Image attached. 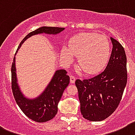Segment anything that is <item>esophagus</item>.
Listing matches in <instances>:
<instances>
[{
	"label": "esophagus",
	"mask_w": 135,
	"mask_h": 135,
	"mask_svg": "<svg viewBox=\"0 0 135 135\" xmlns=\"http://www.w3.org/2000/svg\"><path fill=\"white\" fill-rule=\"evenodd\" d=\"M70 83L71 84H74L75 82V79H76V78H75L73 75H70Z\"/></svg>",
	"instance_id": "obj_1"
}]
</instances>
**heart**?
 Listing matches in <instances>:
<instances>
[{
    "label": "heart",
    "instance_id": "heart-1",
    "mask_svg": "<svg viewBox=\"0 0 135 135\" xmlns=\"http://www.w3.org/2000/svg\"><path fill=\"white\" fill-rule=\"evenodd\" d=\"M110 55V45L107 37L97 33H80L72 38L69 47H62L61 58L66 62L78 57V66L84 73L93 75L105 66Z\"/></svg>",
    "mask_w": 135,
    "mask_h": 135
}]
</instances>
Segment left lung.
<instances>
[{
	"instance_id": "1",
	"label": "left lung",
	"mask_w": 135,
	"mask_h": 135,
	"mask_svg": "<svg viewBox=\"0 0 135 135\" xmlns=\"http://www.w3.org/2000/svg\"><path fill=\"white\" fill-rule=\"evenodd\" d=\"M113 49L103 73L89 79H77L80 110L84 118L101 121L114 112L127 84V58L122 45L110 37Z\"/></svg>"
}]
</instances>
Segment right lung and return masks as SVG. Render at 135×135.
<instances>
[{
	"mask_svg": "<svg viewBox=\"0 0 135 135\" xmlns=\"http://www.w3.org/2000/svg\"><path fill=\"white\" fill-rule=\"evenodd\" d=\"M65 30L63 27H41L28 34L21 41L15 55L11 68L12 89L16 103L29 118L37 123H44L53 119L58 113V105L62 93L70 82V77L65 70H57L51 81L40 94L34 98L26 97L21 90L17 77L15 56L25 41L34 35L46 34L56 35Z\"/></svg>",
	"mask_w": 135,
	"mask_h": 135,
	"instance_id": "obj_1",
	"label": "right lung"
}]
</instances>
